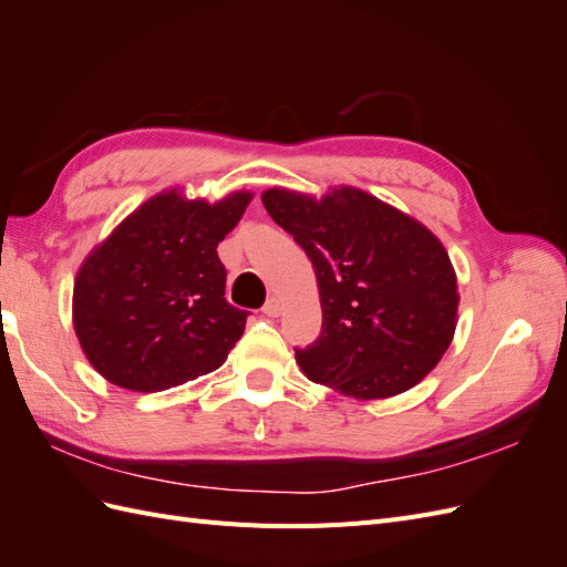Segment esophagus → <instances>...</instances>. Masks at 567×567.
<instances>
[{"label": "esophagus", "mask_w": 567, "mask_h": 567, "mask_svg": "<svg viewBox=\"0 0 567 567\" xmlns=\"http://www.w3.org/2000/svg\"><path fill=\"white\" fill-rule=\"evenodd\" d=\"M281 310H284V302H281L277 296H271V298L265 302V307H262V312H265L267 317H279Z\"/></svg>", "instance_id": "esophagus-1"}]
</instances>
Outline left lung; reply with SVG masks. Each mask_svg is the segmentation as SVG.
I'll list each match as a JSON object with an SVG mask.
<instances>
[{"label":"left lung","mask_w":567,"mask_h":567,"mask_svg":"<svg viewBox=\"0 0 567 567\" xmlns=\"http://www.w3.org/2000/svg\"><path fill=\"white\" fill-rule=\"evenodd\" d=\"M271 219L312 260L321 333L296 362L315 383L357 400L414 388L447 352L456 329V274L421 221L352 186L321 200L269 188Z\"/></svg>","instance_id":"8db88e82"}]
</instances>
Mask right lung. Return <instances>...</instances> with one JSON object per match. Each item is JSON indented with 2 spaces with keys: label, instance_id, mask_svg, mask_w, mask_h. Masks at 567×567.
Masks as SVG:
<instances>
[{
  "label": "right lung",
  "instance_id": "add662e5",
  "mask_svg": "<svg viewBox=\"0 0 567 567\" xmlns=\"http://www.w3.org/2000/svg\"><path fill=\"white\" fill-rule=\"evenodd\" d=\"M250 198L236 192L210 205L169 188L87 255L73 288V326L106 381L161 392L225 364L248 312L225 298L217 244Z\"/></svg>",
  "mask_w": 567,
  "mask_h": 567
}]
</instances>
